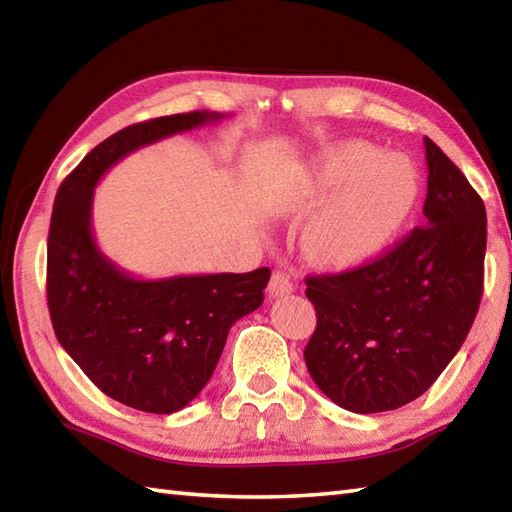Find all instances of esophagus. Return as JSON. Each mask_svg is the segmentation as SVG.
I'll return each instance as SVG.
<instances>
[{"label": "esophagus", "instance_id": "1", "mask_svg": "<svg viewBox=\"0 0 512 512\" xmlns=\"http://www.w3.org/2000/svg\"><path fill=\"white\" fill-rule=\"evenodd\" d=\"M292 290H295V286H292L290 277H288L286 273H281V270H275L273 277H270V281H268V288H266L268 297H270V299L286 297V295H290Z\"/></svg>", "mask_w": 512, "mask_h": 512}]
</instances>
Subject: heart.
Wrapping results in <instances>:
<instances>
[{"instance_id":"b5f03b06","label":"heart","mask_w":512,"mask_h":512,"mask_svg":"<svg viewBox=\"0 0 512 512\" xmlns=\"http://www.w3.org/2000/svg\"><path fill=\"white\" fill-rule=\"evenodd\" d=\"M339 186L301 233L303 253L321 266L363 262L391 235L416 195L411 173L396 158H378V149L361 140L336 145L319 160L312 193L325 195Z\"/></svg>"}]
</instances>
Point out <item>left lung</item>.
I'll return each mask as SVG.
<instances>
[{
    "label": "left lung",
    "instance_id": "1",
    "mask_svg": "<svg viewBox=\"0 0 512 512\" xmlns=\"http://www.w3.org/2000/svg\"><path fill=\"white\" fill-rule=\"evenodd\" d=\"M424 151V224L372 264L306 279L317 310L306 367L325 396L354 413L391 411L422 396L480 308L484 202L431 138Z\"/></svg>",
    "mask_w": 512,
    "mask_h": 512
}]
</instances>
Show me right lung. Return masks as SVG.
Listing matches in <instances>:
<instances>
[{"label": "right lung", "instance_id": "add662e5", "mask_svg": "<svg viewBox=\"0 0 512 512\" xmlns=\"http://www.w3.org/2000/svg\"><path fill=\"white\" fill-rule=\"evenodd\" d=\"M222 118L220 112H187L129 125L96 145L54 198L48 235L54 334L105 396L147 413L180 411L200 394L231 325L262 306L270 270L129 275L96 246L94 189L132 151Z\"/></svg>", "mask_w": 512, "mask_h": 512}]
</instances>
